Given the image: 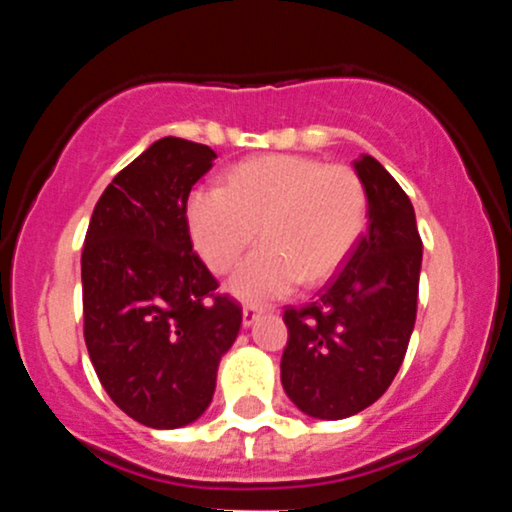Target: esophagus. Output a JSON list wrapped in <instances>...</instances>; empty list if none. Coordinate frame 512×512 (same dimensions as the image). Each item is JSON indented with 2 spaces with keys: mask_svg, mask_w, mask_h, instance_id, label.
<instances>
[{
  "mask_svg": "<svg viewBox=\"0 0 512 512\" xmlns=\"http://www.w3.org/2000/svg\"><path fill=\"white\" fill-rule=\"evenodd\" d=\"M260 315H262V308H257V305H245V308H243V325L252 327L257 320H260Z\"/></svg>",
  "mask_w": 512,
  "mask_h": 512,
  "instance_id": "obj_1",
  "label": "esophagus"
}]
</instances>
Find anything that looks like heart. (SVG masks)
Segmentation results:
<instances>
[{
  "mask_svg": "<svg viewBox=\"0 0 512 512\" xmlns=\"http://www.w3.org/2000/svg\"><path fill=\"white\" fill-rule=\"evenodd\" d=\"M192 243L214 272H228L260 236L264 245L238 267L231 291L250 303L320 286L342 269L368 219V192L349 166L272 154L240 161L226 187L199 185L187 197Z\"/></svg>",
  "mask_w": 512,
  "mask_h": 512,
  "instance_id": "1",
  "label": "heart"
}]
</instances>
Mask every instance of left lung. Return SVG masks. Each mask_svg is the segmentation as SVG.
<instances>
[{
  "label": "left lung",
  "mask_w": 512,
  "mask_h": 512,
  "mask_svg": "<svg viewBox=\"0 0 512 512\" xmlns=\"http://www.w3.org/2000/svg\"><path fill=\"white\" fill-rule=\"evenodd\" d=\"M368 192V231L317 301L284 310L281 385L315 419H346L385 395L416 322L421 236L414 207L373 156L354 161Z\"/></svg>",
  "instance_id": "obj_1"
}]
</instances>
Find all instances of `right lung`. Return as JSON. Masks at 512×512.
I'll return each mask as SVG.
<instances>
[{
	"instance_id": "obj_1",
	"label": "right lung",
	"mask_w": 512,
	"mask_h": 512,
	"mask_svg": "<svg viewBox=\"0 0 512 512\" xmlns=\"http://www.w3.org/2000/svg\"><path fill=\"white\" fill-rule=\"evenodd\" d=\"M214 158L207 144L158 139L105 187L86 231L88 356L110 399L149 428L204 414L243 322L187 226V197Z\"/></svg>"
}]
</instances>
